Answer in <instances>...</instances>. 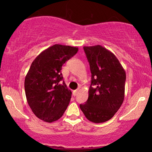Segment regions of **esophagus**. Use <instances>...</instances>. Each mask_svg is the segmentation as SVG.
I'll use <instances>...</instances> for the list:
<instances>
[{
  "label": "esophagus",
  "mask_w": 152,
  "mask_h": 152,
  "mask_svg": "<svg viewBox=\"0 0 152 152\" xmlns=\"http://www.w3.org/2000/svg\"><path fill=\"white\" fill-rule=\"evenodd\" d=\"M78 93H79V89H77V90L73 91V95H74V96H76V95H77Z\"/></svg>",
  "instance_id": "obj_1"
}]
</instances>
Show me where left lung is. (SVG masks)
Masks as SVG:
<instances>
[{
	"instance_id": "left-lung-1",
	"label": "left lung",
	"mask_w": 152,
	"mask_h": 152,
	"mask_svg": "<svg viewBox=\"0 0 152 152\" xmlns=\"http://www.w3.org/2000/svg\"><path fill=\"white\" fill-rule=\"evenodd\" d=\"M84 50L91 84L88 98L80 107L89 121L102 123L111 119L123 102L126 73L115 55L102 45L84 46Z\"/></svg>"
}]
</instances>
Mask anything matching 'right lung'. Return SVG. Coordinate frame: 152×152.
Segmentation results:
<instances>
[{
	"label": "right lung",
	"mask_w": 152,
	"mask_h": 152,
	"mask_svg": "<svg viewBox=\"0 0 152 152\" xmlns=\"http://www.w3.org/2000/svg\"><path fill=\"white\" fill-rule=\"evenodd\" d=\"M78 48L55 44L39 54L25 79L27 101L35 115L46 122L59 120L69 104L72 93L61 73L62 65L75 55Z\"/></svg>",
	"instance_id": "1"
}]
</instances>
